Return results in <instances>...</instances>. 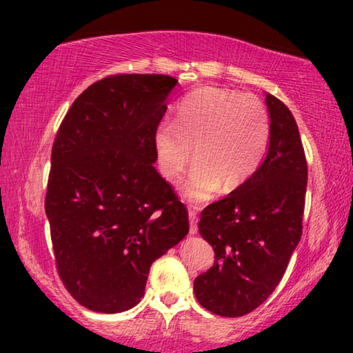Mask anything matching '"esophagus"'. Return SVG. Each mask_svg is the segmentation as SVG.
Listing matches in <instances>:
<instances>
[{"label": "esophagus", "mask_w": 353, "mask_h": 353, "mask_svg": "<svg viewBox=\"0 0 353 353\" xmlns=\"http://www.w3.org/2000/svg\"><path fill=\"white\" fill-rule=\"evenodd\" d=\"M190 234H197V216L194 210H190Z\"/></svg>", "instance_id": "1"}]
</instances>
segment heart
I'll use <instances>...</instances> for the list:
<instances>
[{"instance_id":"1","label":"heart","mask_w":353,"mask_h":353,"mask_svg":"<svg viewBox=\"0 0 353 353\" xmlns=\"http://www.w3.org/2000/svg\"><path fill=\"white\" fill-rule=\"evenodd\" d=\"M270 133L268 110L259 98L201 88L178 103L175 125H159L152 144L159 172L168 181H176L194 157L181 192L188 201L202 202L219 188L231 192L252 178L267 154Z\"/></svg>"}]
</instances>
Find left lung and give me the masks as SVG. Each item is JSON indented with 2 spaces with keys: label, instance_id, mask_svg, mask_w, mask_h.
<instances>
[{
  "label": "left lung",
  "instance_id": "8db88e82",
  "mask_svg": "<svg viewBox=\"0 0 353 353\" xmlns=\"http://www.w3.org/2000/svg\"><path fill=\"white\" fill-rule=\"evenodd\" d=\"M270 114L267 156L252 178L207 205L199 233L215 252L214 267L194 279V294L220 316H243L281 281L302 236L307 161L296 119L265 93Z\"/></svg>",
  "mask_w": 353,
  "mask_h": 353
}]
</instances>
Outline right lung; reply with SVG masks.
<instances>
[{
    "label": "right lung",
    "instance_id": "1",
    "mask_svg": "<svg viewBox=\"0 0 353 353\" xmlns=\"http://www.w3.org/2000/svg\"><path fill=\"white\" fill-rule=\"evenodd\" d=\"M176 83L105 77L74 101L56 134L45 201L52 249L65 289L93 312L137 305L154 260L190 231L185 205L152 165Z\"/></svg>",
    "mask_w": 353,
    "mask_h": 353
}]
</instances>
